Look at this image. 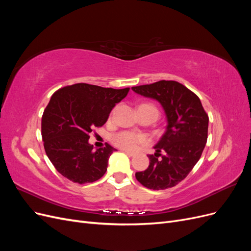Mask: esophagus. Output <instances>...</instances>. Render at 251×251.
<instances>
[{"label":"esophagus","mask_w":251,"mask_h":251,"mask_svg":"<svg viewBox=\"0 0 251 251\" xmlns=\"http://www.w3.org/2000/svg\"><path fill=\"white\" fill-rule=\"evenodd\" d=\"M125 153L126 154V155H128V156H134L136 153H135V151H125Z\"/></svg>","instance_id":"1"}]
</instances>
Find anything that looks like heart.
<instances>
[{
	"instance_id": "obj_1",
	"label": "heart",
	"mask_w": 251,
	"mask_h": 251,
	"mask_svg": "<svg viewBox=\"0 0 251 251\" xmlns=\"http://www.w3.org/2000/svg\"><path fill=\"white\" fill-rule=\"evenodd\" d=\"M141 105H143V107H150V108L156 109L153 104H150V103H144ZM111 139H112V142L115 144L116 147L120 149H125V150H133L137 146H139V144L147 142L146 136L142 134L130 132V131L118 132L116 134H114Z\"/></svg>"
}]
</instances>
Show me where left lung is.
Returning a JSON list of instances; mask_svg holds the SVG:
<instances>
[{
	"instance_id": "8db88e82",
	"label": "left lung",
	"mask_w": 251,
	"mask_h": 251,
	"mask_svg": "<svg viewBox=\"0 0 251 251\" xmlns=\"http://www.w3.org/2000/svg\"><path fill=\"white\" fill-rule=\"evenodd\" d=\"M132 90L158 100L168 118L166 131L154 147L156 153L149 155V168L136 173V179L154 191L171 188L199 161L207 141L208 115L200 98L178 81L159 80Z\"/></svg>"
}]
</instances>
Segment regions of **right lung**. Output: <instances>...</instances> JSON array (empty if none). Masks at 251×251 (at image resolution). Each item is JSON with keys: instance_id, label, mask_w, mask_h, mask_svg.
Listing matches in <instances>:
<instances>
[{"instance_id": "1", "label": "right lung", "mask_w": 251, "mask_h": 251, "mask_svg": "<svg viewBox=\"0 0 251 251\" xmlns=\"http://www.w3.org/2000/svg\"><path fill=\"white\" fill-rule=\"evenodd\" d=\"M130 88L112 89L75 83L52 95L42 117L45 151L56 171L74 183H91L107 172L109 158L116 150L110 144L93 150L90 133L102 126L112 109Z\"/></svg>"}]
</instances>
